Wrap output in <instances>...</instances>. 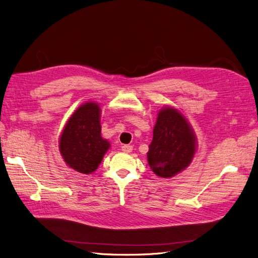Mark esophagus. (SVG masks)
<instances>
[{
	"mask_svg": "<svg viewBox=\"0 0 258 258\" xmlns=\"http://www.w3.org/2000/svg\"><path fill=\"white\" fill-rule=\"evenodd\" d=\"M132 150H134L132 145H122L121 146V151L124 153H130V152H132Z\"/></svg>",
	"mask_w": 258,
	"mask_h": 258,
	"instance_id": "34e87169",
	"label": "esophagus"
}]
</instances>
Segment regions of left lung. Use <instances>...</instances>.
I'll return each mask as SVG.
<instances>
[{"instance_id":"obj_1","label":"left lung","mask_w":258,"mask_h":258,"mask_svg":"<svg viewBox=\"0 0 258 258\" xmlns=\"http://www.w3.org/2000/svg\"><path fill=\"white\" fill-rule=\"evenodd\" d=\"M196 141L192 128L181 112L171 106L161 108L147 152L153 172L171 177L186 169L196 153Z\"/></svg>"}]
</instances>
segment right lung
Returning <instances> with one entry per match:
<instances>
[{"label": "right lung", "mask_w": 258, "mask_h": 258, "mask_svg": "<svg viewBox=\"0 0 258 258\" xmlns=\"http://www.w3.org/2000/svg\"><path fill=\"white\" fill-rule=\"evenodd\" d=\"M100 107L95 102L81 105L62 130L59 151L67 165L84 174L98 169L110 142L101 137Z\"/></svg>", "instance_id": "1"}]
</instances>
